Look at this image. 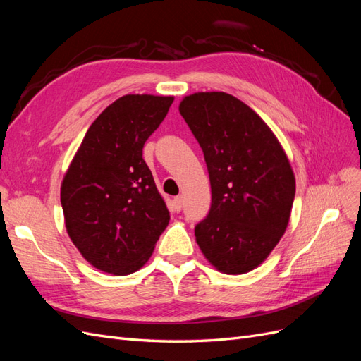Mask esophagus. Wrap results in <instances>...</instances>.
I'll list each match as a JSON object with an SVG mask.
<instances>
[{"mask_svg":"<svg viewBox=\"0 0 361 361\" xmlns=\"http://www.w3.org/2000/svg\"><path fill=\"white\" fill-rule=\"evenodd\" d=\"M173 203H174V207H176V211L179 212L182 209V197H180V195H178V197H174Z\"/></svg>","mask_w":361,"mask_h":361,"instance_id":"1","label":"esophagus"}]
</instances>
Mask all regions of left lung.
<instances>
[{"instance_id": "obj_1", "label": "left lung", "mask_w": 361, "mask_h": 361, "mask_svg": "<svg viewBox=\"0 0 361 361\" xmlns=\"http://www.w3.org/2000/svg\"><path fill=\"white\" fill-rule=\"evenodd\" d=\"M179 113L203 150L212 202L194 228L206 259L224 274L259 267L285 233L295 178L276 135L224 92L185 97Z\"/></svg>"}]
</instances>
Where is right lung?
Returning a JSON list of instances; mask_svg holds the SVG:
<instances>
[{
    "label": "right lung",
    "mask_w": 361,
    "mask_h": 361,
    "mask_svg": "<svg viewBox=\"0 0 361 361\" xmlns=\"http://www.w3.org/2000/svg\"><path fill=\"white\" fill-rule=\"evenodd\" d=\"M173 101L126 94L106 106L63 179L61 207L72 243L108 274L128 276L143 267L170 221L143 147Z\"/></svg>",
    "instance_id": "right-lung-1"
}]
</instances>
